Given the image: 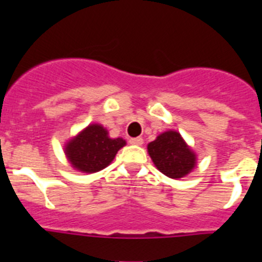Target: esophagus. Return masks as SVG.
<instances>
[{
  "instance_id": "esophagus-1",
  "label": "esophagus",
  "mask_w": 262,
  "mask_h": 262,
  "mask_svg": "<svg viewBox=\"0 0 262 262\" xmlns=\"http://www.w3.org/2000/svg\"><path fill=\"white\" fill-rule=\"evenodd\" d=\"M129 144L142 145V144H143V139H142V138H133V139H129Z\"/></svg>"
}]
</instances>
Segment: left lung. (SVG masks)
Segmentation results:
<instances>
[{
  "label": "left lung",
  "mask_w": 262,
  "mask_h": 262,
  "mask_svg": "<svg viewBox=\"0 0 262 262\" xmlns=\"http://www.w3.org/2000/svg\"><path fill=\"white\" fill-rule=\"evenodd\" d=\"M148 154L160 172L170 178H181L195 165V155L181 135L166 131L148 144Z\"/></svg>",
  "instance_id": "1"
}]
</instances>
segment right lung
I'll use <instances>...</instances> for the list:
<instances>
[{
  "label": "right lung",
  "instance_id": "right-lung-1",
  "mask_svg": "<svg viewBox=\"0 0 262 262\" xmlns=\"http://www.w3.org/2000/svg\"><path fill=\"white\" fill-rule=\"evenodd\" d=\"M123 145V139L108 138L101 124H90L67 144L66 155L73 168L94 173L106 168Z\"/></svg>",
  "mask_w": 262,
  "mask_h": 262
}]
</instances>
